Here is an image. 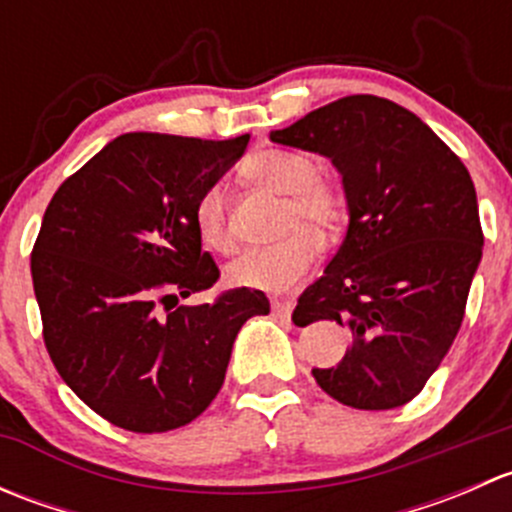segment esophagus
<instances>
[{"label":"esophagus","mask_w":512,"mask_h":512,"mask_svg":"<svg viewBox=\"0 0 512 512\" xmlns=\"http://www.w3.org/2000/svg\"><path fill=\"white\" fill-rule=\"evenodd\" d=\"M292 309L294 304L287 302V299H277V302H272V314H275L277 319H289L292 317Z\"/></svg>","instance_id":"esophagus-1"}]
</instances>
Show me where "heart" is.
Returning a JSON list of instances; mask_svg holds the SVG:
<instances>
[{
  "instance_id": "obj_1",
  "label": "heart",
  "mask_w": 512,
  "mask_h": 512,
  "mask_svg": "<svg viewBox=\"0 0 512 512\" xmlns=\"http://www.w3.org/2000/svg\"><path fill=\"white\" fill-rule=\"evenodd\" d=\"M247 180L287 195L282 227L287 237L272 245L252 247L227 267V280L237 287L282 294L304 280L309 267L322 255L324 240L316 227L329 232L344 220L347 203L332 180L317 175V163L304 153L260 151L242 165ZM193 225L200 242L215 252L235 250V235L227 225L225 198L218 188L200 193L193 208Z\"/></svg>"
}]
</instances>
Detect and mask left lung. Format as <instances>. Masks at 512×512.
<instances>
[{"label":"left lung","mask_w":512,"mask_h":512,"mask_svg":"<svg viewBox=\"0 0 512 512\" xmlns=\"http://www.w3.org/2000/svg\"><path fill=\"white\" fill-rule=\"evenodd\" d=\"M270 141L332 160L347 195V237L294 309L299 327L332 319L352 334L344 359L314 379L352 409L409 404L461 329L483 255L471 173L416 113L369 94Z\"/></svg>","instance_id":"obj_1"}]
</instances>
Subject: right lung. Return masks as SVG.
<instances>
[{"label": "right lung", "mask_w": 512, "mask_h": 512, "mask_svg": "<svg viewBox=\"0 0 512 512\" xmlns=\"http://www.w3.org/2000/svg\"><path fill=\"white\" fill-rule=\"evenodd\" d=\"M247 143V133L230 141L123 133L46 208L32 250L46 352L113 426L163 433L198 418L223 386L242 324L270 312L265 294L247 287L175 307L218 282L193 208Z\"/></svg>", "instance_id": "1"}]
</instances>
